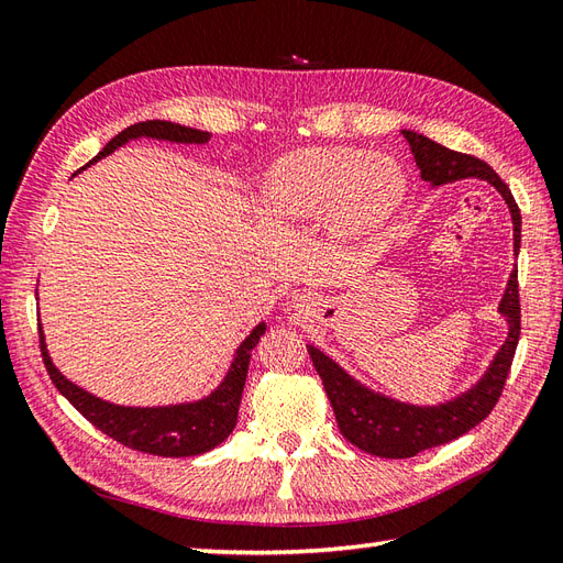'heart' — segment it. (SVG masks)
<instances>
[{
    "label": "heart",
    "instance_id": "obj_1",
    "mask_svg": "<svg viewBox=\"0 0 563 563\" xmlns=\"http://www.w3.org/2000/svg\"><path fill=\"white\" fill-rule=\"evenodd\" d=\"M407 173L390 154L352 147H305L280 156L264 178L262 199L287 221L325 216L338 238H364L405 205Z\"/></svg>",
    "mask_w": 563,
    "mask_h": 563
}]
</instances>
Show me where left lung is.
I'll use <instances>...</instances> for the list:
<instances>
[{"mask_svg":"<svg viewBox=\"0 0 563 563\" xmlns=\"http://www.w3.org/2000/svg\"><path fill=\"white\" fill-rule=\"evenodd\" d=\"M401 135L407 137L413 162L430 187H442L464 178H478L495 187L509 207L514 223V254L518 256V250H521V211H518L507 183L481 158L446 150L444 144L426 137L423 133L401 131ZM497 311L507 323V338L495 352L493 362L464 393L438 401V405H411V401H401L373 390V387L344 371L335 358H330L313 344H307V352L311 354V362L323 380L325 395L333 405L344 440L356 444L358 450L383 459H409L430 450V446L461 438L487 419V413L495 409L501 395L504 380L509 376L518 335H521L518 268L511 271Z\"/></svg>","mask_w":563,"mask_h":563,"instance_id":"8db88e82","label":"left lung"}]
</instances>
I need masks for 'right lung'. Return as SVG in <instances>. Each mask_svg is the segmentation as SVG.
<instances>
[{
    "mask_svg": "<svg viewBox=\"0 0 563 563\" xmlns=\"http://www.w3.org/2000/svg\"><path fill=\"white\" fill-rule=\"evenodd\" d=\"M158 140V142H173V144H205L211 140V133L197 131V128H187L170 121H142L131 128H125L117 137H111L104 150L99 152L90 164H85L80 170L97 164L99 158L117 152L123 144L133 140ZM76 170V173H80ZM40 325V350L42 358L52 383L56 385L70 405H74L85 419L95 428H99L104 435L113 438L117 442L131 446L137 452H147L156 456H195L213 450L221 444L238 423L240 399L244 390V380H247V368L252 350L256 347L258 338L266 333V323L262 321L252 328V333L240 342L235 350L233 362L228 366V373L219 383L216 390L207 397L195 401H180V405H164V407H123L113 405L102 397L85 390V387L68 380L64 373L54 366L52 356L47 352L45 330Z\"/></svg>",
    "mask_w": 563,
    "mask_h": 563,
    "instance_id": "obj_1",
    "label": "right lung"
}]
</instances>
